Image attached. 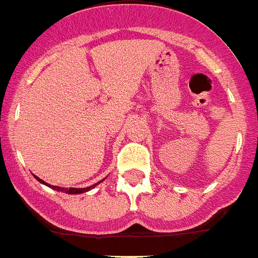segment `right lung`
<instances>
[{
  "label": "right lung",
  "instance_id": "1",
  "mask_svg": "<svg viewBox=\"0 0 258 258\" xmlns=\"http://www.w3.org/2000/svg\"><path fill=\"white\" fill-rule=\"evenodd\" d=\"M34 177L37 180H38L39 183L45 184V185H47V187H50V188H53L54 190H58V192H64V194H69V195H79V194H85V192H89L90 189H93L94 187H96L98 184L102 183V181H103V180H104V179L100 180V181H98V183L94 184V185H90V187H86V188H63V187H56V185H50V184L45 183L43 180L39 179V177L35 176V175H34Z\"/></svg>",
  "mask_w": 258,
  "mask_h": 258
}]
</instances>
